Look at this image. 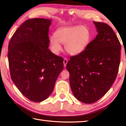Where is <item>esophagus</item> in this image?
<instances>
[{"instance_id":"1","label":"esophagus","mask_w":126,"mask_h":126,"mask_svg":"<svg viewBox=\"0 0 126 126\" xmlns=\"http://www.w3.org/2000/svg\"><path fill=\"white\" fill-rule=\"evenodd\" d=\"M67 63H68V60L66 58H64V60H63V64H64V66H65L66 65V64H67Z\"/></svg>"}]
</instances>
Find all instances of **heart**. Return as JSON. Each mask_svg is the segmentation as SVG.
I'll use <instances>...</instances> for the list:
<instances>
[{"instance_id":"b5f03b06","label":"heart","mask_w":126,"mask_h":126,"mask_svg":"<svg viewBox=\"0 0 126 126\" xmlns=\"http://www.w3.org/2000/svg\"><path fill=\"white\" fill-rule=\"evenodd\" d=\"M90 31L87 26L75 25L57 29L55 36H51L49 42L52 52L57 54L62 50L61 44H64L66 51L77 55L84 51L89 44Z\"/></svg>"}]
</instances>
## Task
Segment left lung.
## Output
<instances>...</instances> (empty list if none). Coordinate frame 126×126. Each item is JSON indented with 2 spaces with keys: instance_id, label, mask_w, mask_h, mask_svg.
<instances>
[{
  "instance_id": "8db88e82",
  "label": "left lung",
  "mask_w": 126,
  "mask_h": 126,
  "mask_svg": "<svg viewBox=\"0 0 126 126\" xmlns=\"http://www.w3.org/2000/svg\"><path fill=\"white\" fill-rule=\"evenodd\" d=\"M98 34L84 51L71 56L66 68L74 95L83 103H94L106 94L115 80L121 44L113 29L94 22Z\"/></svg>"
}]
</instances>
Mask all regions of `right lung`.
<instances>
[{
  "instance_id": "right-lung-1",
  "label": "right lung",
  "mask_w": 126,
  "mask_h": 126,
  "mask_svg": "<svg viewBox=\"0 0 126 126\" xmlns=\"http://www.w3.org/2000/svg\"><path fill=\"white\" fill-rule=\"evenodd\" d=\"M51 19H30L13 34L9 44L11 77L22 94L33 102L47 99L63 69V59L49 50Z\"/></svg>"
}]
</instances>
